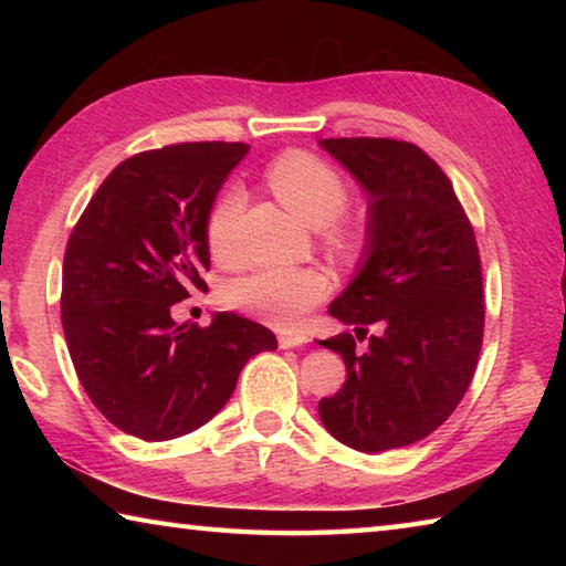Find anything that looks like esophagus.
Segmentation results:
<instances>
[{"label":"esophagus","mask_w":566,"mask_h":566,"mask_svg":"<svg viewBox=\"0 0 566 566\" xmlns=\"http://www.w3.org/2000/svg\"><path fill=\"white\" fill-rule=\"evenodd\" d=\"M276 339H280V347H282V349L302 347V344L306 342V337H304V334H302V332H282V334H280V337H276Z\"/></svg>","instance_id":"34e87169"}]
</instances>
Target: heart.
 <instances>
[{
    "instance_id": "1",
    "label": "heart",
    "mask_w": 566,
    "mask_h": 566,
    "mask_svg": "<svg viewBox=\"0 0 566 566\" xmlns=\"http://www.w3.org/2000/svg\"><path fill=\"white\" fill-rule=\"evenodd\" d=\"M264 179L274 197L306 224H327L329 237L339 247L354 242L352 229L337 222L349 202V185L327 161L306 151H290L266 167ZM242 212L244 195L237 187L222 191L209 209L205 237L209 254L219 264H232L239 256L237 234ZM327 292L329 280L317 266H260L229 282L224 302L274 327H294Z\"/></svg>"
}]
</instances>
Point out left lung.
Wrapping results in <instances>:
<instances>
[{
  "instance_id": "left-lung-1",
  "label": "left lung",
  "mask_w": 566,
  "mask_h": 566,
  "mask_svg": "<svg viewBox=\"0 0 566 566\" xmlns=\"http://www.w3.org/2000/svg\"><path fill=\"white\" fill-rule=\"evenodd\" d=\"M319 147L367 195L361 260L329 304L354 337L319 342L339 352L347 381L319 401V419L357 452H387L432 434L462 401L482 349V262L452 181L417 145L344 137ZM369 323L382 332L357 353Z\"/></svg>"
}]
</instances>
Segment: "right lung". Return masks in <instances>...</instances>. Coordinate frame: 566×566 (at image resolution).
Instances as JSON below:
<instances>
[{
  "label": "right lung",
  "instance_id": "right-lung-1",
  "mask_svg": "<svg viewBox=\"0 0 566 566\" xmlns=\"http://www.w3.org/2000/svg\"><path fill=\"white\" fill-rule=\"evenodd\" d=\"M242 142H189L124 159L94 191L66 242L62 327L76 377L114 427L167 442L207 424L239 371L274 334L232 312L209 327L171 306L207 290L205 222Z\"/></svg>",
  "mask_w": 566,
  "mask_h": 566
}]
</instances>
